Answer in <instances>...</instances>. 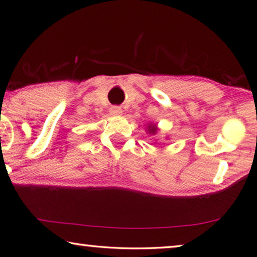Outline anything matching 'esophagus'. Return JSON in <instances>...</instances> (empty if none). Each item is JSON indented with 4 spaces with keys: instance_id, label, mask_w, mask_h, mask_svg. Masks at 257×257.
Returning <instances> with one entry per match:
<instances>
[{
    "instance_id": "obj_1",
    "label": "esophagus",
    "mask_w": 257,
    "mask_h": 257,
    "mask_svg": "<svg viewBox=\"0 0 257 257\" xmlns=\"http://www.w3.org/2000/svg\"><path fill=\"white\" fill-rule=\"evenodd\" d=\"M110 114L113 116H119L122 114V110L119 106H112L110 108Z\"/></svg>"
}]
</instances>
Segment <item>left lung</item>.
<instances>
[{
	"instance_id": "8db88e82",
	"label": "left lung",
	"mask_w": 257,
	"mask_h": 257,
	"mask_svg": "<svg viewBox=\"0 0 257 257\" xmlns=\"http://www.w3.org/2000/svg\"><path fill=\"white\" fill-rule=\"evenodd\" d=\"M146 130V133L147 134H150L151 136L152 135H156L158 134L159 132H160V129H159V127H158V124L156 123H153V122H151V123H147V128L145 129ZM168 138V137H167Z\"/></svg>"
}]
</instances>
